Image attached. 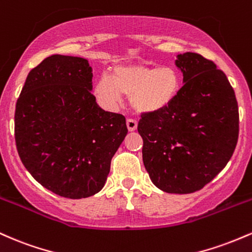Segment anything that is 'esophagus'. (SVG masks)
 Masks as SVG:
<instances>
[{"label":"esophagus","mask_w":252,"mask_h":252,"mask_svg":"<svg viewBox=\"0 0 252 252\" xmlns=\"http://www.w3.org/2000/svg\"><path fill=\"white\" fill-rule=\"evenodd\" d=\"M126 125H127V128H128L129 132H133V131H135V129H137L138 124H137V121H135V120L128 119V120L126 121Z\"/></svg>","instance_id":"34e87169"}]
</instances>
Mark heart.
<instances>
[{"label":"heart","instance_id":"obj_1","mask_svg":"<svg viewBox=\"0 0 252 252\" xmlns=\"http://www.w3.org/2000/svg\"><path fill=\"white\" fill-rule=\"evenodd\" d=\"M179 73L170 66L150 67L143 64L117 65L113 76L101 75L93 88L97 103L106 111H115L123 95L129 96L132 108L139 114H156L176 98Z\"/></svg>","mask_w":252,"mask_h":252}]
</instances>
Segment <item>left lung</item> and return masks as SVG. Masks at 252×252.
<instances>
[{
  "label": "left lung",
  "mask_w": 252,
  "mask_h": 252,
  "mask_svg": "<svg viewBox=\"0 0 252 252\" xmlns=\"http://www.w3.org/2000/svg\"><path fill=\"white\" fill-rule=\"evenodd\" d=\"M183 87L156 114L141 115L143 162L152 183L170 194L200 190L232 157L239 114L227 77L201 55H177Z\"/></svg>",
  "instance_id": "obj_1"
}]
</instances>
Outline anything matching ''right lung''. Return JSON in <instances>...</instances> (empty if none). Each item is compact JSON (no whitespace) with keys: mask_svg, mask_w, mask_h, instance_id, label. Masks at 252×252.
<instances>
[{"mask_svg":"<svg viewBox=\"0 0 252 252\" xmlns=\"http://www.w3.org/2000/svg\"><path fill=\"white\" fill-rule=\"evenodd\" d=\"M87 59L53 55L28 73L15 108L19 156L35 181L69 199L95 195L127 134L126 119L96 103Z\"/></svg>","mask_w":252,"mask_h":252,"instance_id":"add662e5","label":"right lung"}]
</instances>
